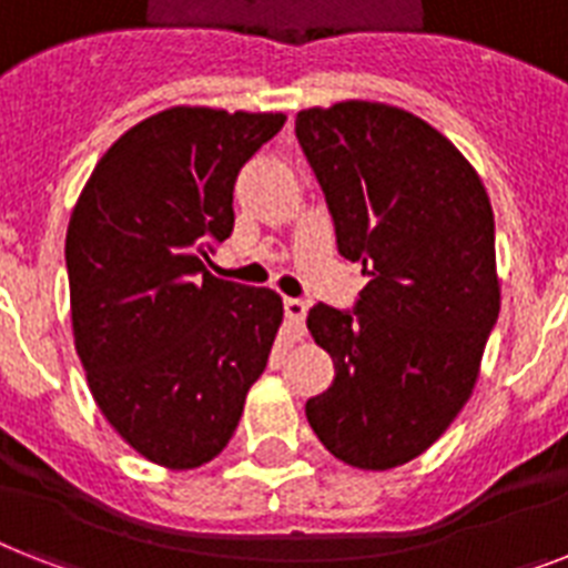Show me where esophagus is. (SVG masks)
Wrapping results in <instances>:
<instances>
[{
  "label": "esophagus",
  "instance_id": "34e87169",
  "mask_svg": "<svg viewBox=\"0 0 568 568\" xmlns=\"http://www.w3.org/2000/svg\"><path fill=\"white\" fill-rule=\"evenodd\" d=\"M283 308H285V317H288V324H292L297 332H303V321H306V303L297 297H285Z\"/></svg>",
  "mask_w": 568,
  "mask_h": 568
}]
</instances>
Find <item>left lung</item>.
<instances>
[{
  "mask_svg": "<svg viewBox=\"0 0 568 568\" xmlns=\"http://www.w3.org/2000/svg\"><path fill=\"white\" fill-rule=\"evenodd\" d=\"M294 131L338 253L371 276L353 312H308L335 364L306 403L308 426L349 467H403L467 405L499 317L490 197L467 156L408 110L338 101L300 110Z\"/></svg>",
  "mask_w": 568,
  "mask_h": 568,
  "instance_id": "1",
  "label": "left lung"
}]
</instances>
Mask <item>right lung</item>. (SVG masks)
<instances>
[{
  "mask_svg": "<svg viewBox=\"0 0 568 568\" xmlns=\"http://www.w3.org/2000/svg\"><path fill=\"white\" fill-rule=\"evenodd\" d=\"M283 113L169 108L122 133L92 169L67 230L69 306L92 399L142 458L212 460L283 324L271 288L206 271L233 233L242 165Z\"/></svg>",
  "mask_w": 568,
  "mask_h": 568,
  "instance_id": "1",
  "label": "right lung"
}]
</instances>
